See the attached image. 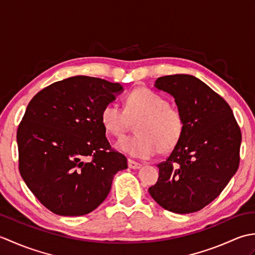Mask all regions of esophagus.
<instances>
[{
    "mask_svg": "<svg viewBox=\"0 0 255 255\" xmlns=\"http://www.w3.org/2000/svg\"><path fill=\"white\" fill-rule=\"evenodd\" d=\"M128 166L132 170H138V169H140V167H141V164H140L139 162H136L133 160H128Z\"/></svg>",
    "mask_w": 255,
    "mask_h": 255,
    "instance_id": "esophagus-1",
    "label": "esophagus"
}]
</instances>
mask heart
<instances>
[{
	"instance_id": "1",
	"label": "heart",
	"mask_w": 255,
	"mask_h": 255,
	"mask_svg": "<svg viewBox=\"0 0 255 255\" xmlns=\"http://www.w3.org/2000/svg\"><path fill=\"white\" fill-rule=\"evenodd\" d=\"M136 136L124 137L116 142L118 151L136 159H149L158 151L174 149L184 131V117L178 108L169 105L164 96L145 88L134 89L127 96L126 110L116 103L103 108L101 122L105 130L121 137L137 122Z\"/></svg>"
}]
</instances>
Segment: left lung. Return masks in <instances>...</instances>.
<instances>
[{
  "label": "left lung",
  "mask_w": 255,
  "mask_h": 255,
  "mask_svg": "<svg viewBox=\"0 0 255 255\" xmlns=\"http://www.w3.org/2000/svg\"><path fill=\"white\" fill-rule=\"evenodd\" d=\"M184 117V131L149 193L162 208L189 214L223 192L239 167L241 131L230 106L207 84L189 74L156 79Z\"/></svg>",
  "instance_id": "1"
}]
</instances>
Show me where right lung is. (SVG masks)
<instances>
[{"label":"right lung","mask_w":255,"mask_h":255,"mask_svg":"<svg viewBox=\"0 0 255 255\" xmlns=\"http://www.w3.org/2000/svg\"><path fill=\"white\" fill-rule=\"evenodd\" d=\"M119 83L77 75L37 93L17 129L19 172L38 200L60 216H83L104 202L114 175L127 169L111 149L103 108Z\"/></svg>","instance_id":"add662e5"}]
</instances>
